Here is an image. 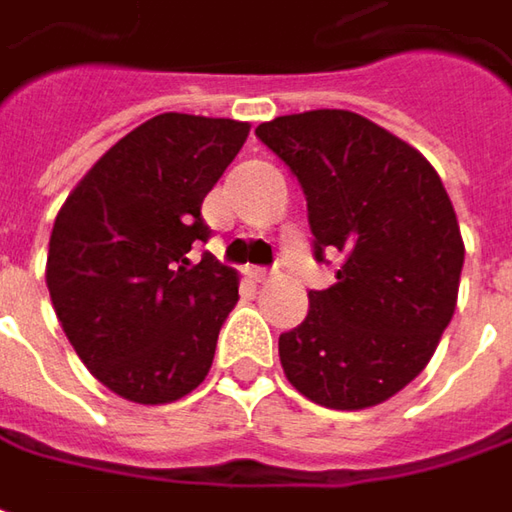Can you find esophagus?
<instances>
[{
	"mask_svg": "<svg viewBox=\"0 0 512 512\" xmlns=\"http://www.w3.org/2000/svg\"><path fill=\"white\" fill-rule=\"evenodd\" d=\"M246 278L255 280V283H266V280L272 278V272L263 269V266H246Z\"/></svg>",
	"mask_w": 512,
	"mask_h": 512,
	"instance_id": "esophagus-1",
	"label": "esophagus"
}]
</instances>
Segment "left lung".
<instances>
[{
  "mask_svg": "<svg viewBox=\"0 0 512 512\" xmlns=\"http://www.w3.org/2000/svg\"><path fill=\"white\" fill-rule=\"evenodd\" d=\"M306 194L315 257L335 283L278 341L289 384L329 410L384 404L430 364L456 312L464 240L430 160L355 111L275 117L255 131Z\"/></svg>",
  "mask_w": 512,
  "mask_h": 512,
  "instance_id": "8db88e82",
  "label": "left lung"
}]
</instances>
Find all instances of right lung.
<instances>
[{
    "label": "right lung",
    "instance_id": "obj_1",
    "mask_svg": "<svg viewBox=\"0 0 512 512\" xmlns=\"http://www.w3.org/2000/svg\"><path fill=\"white\" fill-rule=\"evenodd\" d=\"M249 137V123L160 114L114 143L56 214L45 283L79 361L134 404L197 389L237 272L191 243L209 240L200 206Z\"/></svg>",
    "mask_w": 512,
    "mask_h": 512
}]
</instances>
